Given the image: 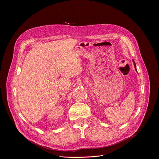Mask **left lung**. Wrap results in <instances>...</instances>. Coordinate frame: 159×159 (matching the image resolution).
Wrapping results in <instances>:
<instances>
[{
  "label": "left lung",
  "mask_w": 159,
  "mask_h": 159,
  "mask_svg": "<svg viewBox=\"0 0 159 159\" xmlns=\"http://www.w3.org/2000/svg\"><path fill=\"white\" fill-rule=\"evenodd\" d=\"M133 63H134V67H135V70H137V69H136V65H135V63L134 62V61H133Z\"/></svg>",
  "instance_id": "8db88e82"
}]
</instances>
